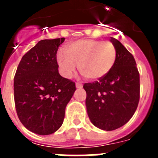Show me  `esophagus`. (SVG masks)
I'll use <instances>...</instances> for the list:
<instances>
[{"label":"esophagus","instance_id":"esophagus-1","mask_svg":"<svg viewBox=\"0 0 158 158\" xmlns=\"http://www.w3.org/2000/svg\"><path fill=\"white\" fill-rule=\"evenodd\" d=\"M76 88H77V89H81L82 85L81 83H79V82H77V83H76Z\"/></svg>","mask_w":158,"mask_h":158}]
</instances>
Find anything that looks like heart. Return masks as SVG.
Instances as JSON below:
<instances>
[{
  "instance_id": "heart-1",
  "label": "heart",
  "mask_w": 158,
  "mask_h": 158,
  "mask_svg": "<svg viewBox=\"0 0 158 158\" xmlns=\"http://www.w3.org/2000/svg\"><path fill=\"white\" fill-rule=\"evenodd\" d=\"M65 51L57 54V61L65 77H71L79 65L85 77L97 80L110 72L116 59V50L110 42L80 40L67 45Z\"/></svg>"
}]
</instances>
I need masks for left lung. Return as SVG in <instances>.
Here are the masks:
<instances>
[{"label": "left lung", "instance_id": "1", "mask_svg": "<svg viewBox=\"0 0 158 158\" xmlns=\"http://www.w3.org/2000/svg\"><path fill=\"white\" fill-rule=\"evenodd\" d=\"M116 50L112 69L99 81L85 83L86 108L96 127L110 131L126 124L135 114L140 97L139 73L133 55L115 38Z\"/></svg>", "mask_w": 158, "mask_h": 158}]
</instances>
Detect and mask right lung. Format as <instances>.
<instances>
[{"label":"right lung","mask_w":158,"mask_h":158,"mask_svg":"<svg viewBox=\"0 0 158 158\" xmlns=\"http://www.w3.org/2000/svg\"><path fill=\"white\" fill-rule=\"evenodd\" d=\"M65 38L43 40L22 58L14 77V100L19 119L35 134L54 133L65 117L75 83L58 73L57 51Z\"/></svg>","instance_id":"1"}]
</instances>
